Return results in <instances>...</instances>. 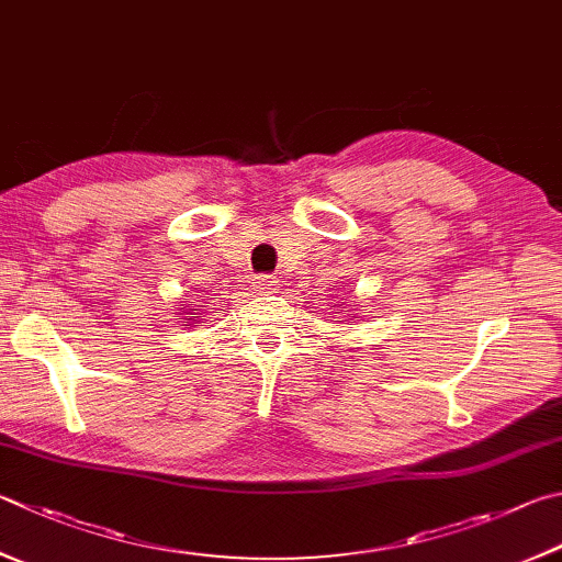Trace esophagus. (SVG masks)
Wrapping results in <instances>:
<instances>
[{
    "label": "esophagus",
    "instance_id": "1",
    "mask_svg": "<svg viewBox=\"0 0 562 562\" xmlns=\"http://www.w3.org/2000/svg\"><path fill=\"white\" fill-rule=\"evenodd\" d=\"M274 284H278V278H274V274H258V278H255V282H252V290L255 292H270V290H274Z\"/></svg>",
    "mask_w": 562,
    "mask_h": 562
}]
</instances>
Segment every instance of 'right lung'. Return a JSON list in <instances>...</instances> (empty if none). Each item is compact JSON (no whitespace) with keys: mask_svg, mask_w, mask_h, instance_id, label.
Listing matches in <instances>:
<instances>
[{"mask_svg":"<svg viewBox=\"0 0 562 562\" xmlns=\"http://www.w3.org/2000/svg\"><path fill=\"white\" fill-rule=\"evenodd\" d=\"M187 326H189V324H187Z\"/></svg>","mask_w":562,"mask_h":562,"instance_id":"add662e5","label":"right lung"}]
</instances>
